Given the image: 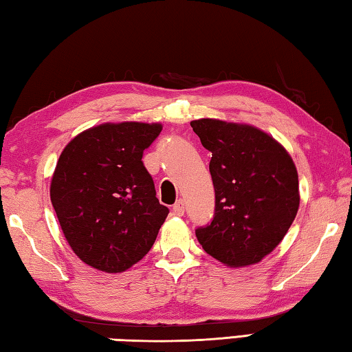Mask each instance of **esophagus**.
<instances>
[{"label": "esophagus", "instance_id": "34e87169", "mask_svg": "<svg viewBox=\"0 0 352 352\" xmlns=\"http://www.w3.org/2000/svg\"><path fill=\"white\" fill-rule=\"evenodd\" d=\"M184 212H186V204H184V201H176V204L173 206V213H175L176 217H182Z\"/></svg>", "mask_w": 352, "mask_h": 352}]
</instances>
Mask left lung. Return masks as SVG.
Returning <instances> with one entry per match:
<instances>
[{
	"label": "left lung",
	"mask_w": 352,
	"mask_h": 352,
	"mask_svg": "<svg viewBox=\"0 0 352 352\" xmlns=\"http://www.w3.org/2000/svg\"><path fill=\"white\" fill-rule=\"evenodd\" d=\"M190 125L212 153L214 187L213 218L196 229V238L208 255L230 267L261 261L298 212V175L291 156L255 126L214 119Z\"/></svg>",
	"instance_id": "obj_1"
}]
</instances>
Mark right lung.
I'll return each mask as SVG.
<instances>
[{
  "label": "right lung",
  "instance_id": "right-lung-1",
  "mask_svg": "<svg viewBox=\"0 0 352 352\" xmlns=\"http://www.w3.org/2000/svg\"><path fill=\"white\" fill-rule=\"evenodd\" d=\"M159 123H103L65 146L51 182V202L71 249L108 274L142 260L168 208L159 204L142 156Z\"/></svg>",
  "mask_w": 352,
  "mask_h": 352
}]
</instances>
